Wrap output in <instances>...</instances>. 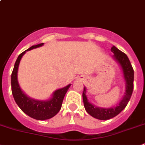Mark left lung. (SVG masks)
Wrapping results in <instances>:
<instances>
[{
	"label": "left lung",
	"mask_w": 145,
	"mask_h": 145,
	"mask_svg": "<svg viewBox=\"0 0 145 145\" xmlns=\"http://www.w3.org/2000/svg\"><path fill=\"white\" fill-rule=\"evenodd\" d=\"M114 53V58L119 62L123 70L124 80H125L126 90L123 99L121 100L119 104L111 108H101L96 107L93 104L88 101L86 95V88L84 87L83 92V100L84 103L85 109L91 116L100 120H108L111 118L115 117L121 111L125 108L127 103L129 101L134 88V70L131 62L125 53L117 49L115 46H113L111 49Z\"/></svg>",
	"instance_id": "left-lung-1"
}]
</instances>
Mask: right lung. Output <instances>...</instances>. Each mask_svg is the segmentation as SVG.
<instances>
[{"mask_svg": "<svg viewBox=\"0 0 145 145\" xmlns=\"http://www.w3.org/2000/svg\"><path fill=\"white\" fill-rule=\"evenodd\" d=\"M44 43L34 45L18 55L11 74V91L16 103L23 112L37 120H46L52 118L62 107L64 97L71 84L54 91L50 100L38 101L28 97L20 88L18 82V70L20 61L26 51L42 46Z\"/></svg>", "mask_w": 145, "mask_h": 145, "instance_id": "right-lung-1", "label": "right lung"}]
</instances>
